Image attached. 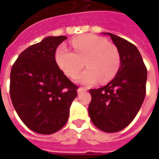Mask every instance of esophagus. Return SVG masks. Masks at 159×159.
Here are the masks:
<instances>
[{"instance_id":"esophagus-1","label":"esophagus","mask_w":159,"mask_h":159,"mask_svg":"<svg viewBox=\"0 0 159 159\" xmlns=\"http://www.w3.org/2000/svg\"><path fill=\"white\" fill-rule=\"evenodd\" d=\"M87 89H85V88H79L78 89H77V92L78 93H82V92H84V91H86Z\"/></svg>"}]
</instances>
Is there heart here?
<instances>
[{
    "label": "heart",
    "instance_id": "b5f03b06",
    "mask_svg": "<svg viewBox=\"0 0 159 159\" xmlns=\"http://www.w3.org/2000/svg\"><path fill=\"white\" fill-rule=\"evenodd\" d=\"M74 52L66 46L60 45L55 52L58 66L70 77H76L84 67L77 81L83 84H92L100 79V83H107L117 75L121 58L115 44L107 42L102 36L86 34L71 40Z\"/></svg>",
    "mask_w": 159,
    "mask_h": 159
}]
</instances>
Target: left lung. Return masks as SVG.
<instances>
[{"label": "left lung", "instance_id": "8db88e82", "mask_svg": "<svg viewBox=\"0 0 159 159\" xmlns=\"http://www.w3.org/2000/svg\"><path fill=\"white\" fill-rule=\"evenodd\" d=\"M106 34L119 51L121 66L117 76L108 84L89 89L92 100L89 113L98 129L114 133L126 128L140 109L146 97L147 70L133 43L111 33Z\"/></svg>", "mask_w": 159, "mask_h": 159}]
</instances>
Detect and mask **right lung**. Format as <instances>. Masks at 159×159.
<instances>
[{
  "mask_svg": "<svg viewBox=\"0 0 159 159\" xmlns=\"http://www.w3.org/2000/svg\"><path fill=\"white\" fill-rule=\"evenodd\" d=\"M67 37L48 36L24 50L12 65L10 97L20 119L34 132L50 134L61 129L78 87L59 69L58 46Z\"/></svg>",
  "mask_w": 159,
  "mask_h": 159,
  "instance_id": "obj_1",
  "label": "right lung"
}]
</instances>
